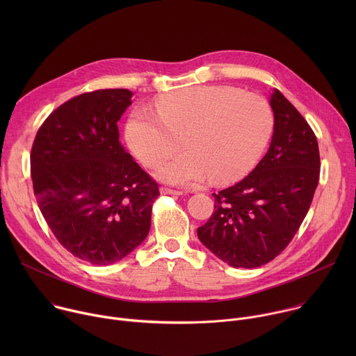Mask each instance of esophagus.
I'll list each match as a JSON object with an SVG mask.
<instances>
[{"mask_svg":"<svg viewBox=\"0 0 356 356\" xmlns=\"http://www.w3.org/2000/svg\"><path fill=\"white\" fill-rule=\"evenodd\" d=\"M161 193L162 194H172V195H181L183 191L181 190H173L169 187H161Z\"/></svg>","mask_w":356,"mask_h":356,"instance_id":"esophagus-1","label":"esophagus"}]
</instances>
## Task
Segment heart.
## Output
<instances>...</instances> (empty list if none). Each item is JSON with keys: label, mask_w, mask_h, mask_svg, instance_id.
I'll return each instance as SVG.
<instances>
[{"label": "heart", "mask_w": 356, "mask_h": 356, "mask_svg": "<svg viewBox=\"0 0 356 356\" xmlns=\"http://www.w3.org/2000/svg\"><path fill=\"white\" fill-rule=\"evenodd\" d=\"M158 113L136 110L125 128L132 154L170 184H193L210 175L227 183L246 175L268 146L275 118L268 101L228 86H195L163 95Z\"/></svg>", "instance_id": "heart-1"}]
</instances>
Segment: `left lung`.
I'll return each mask as SVG.
<instances>
[{"mask_svg": "<svg viewBox=\"0 0 356 356\" xmlns=\"http://www.w3.org/2000/svg\"><path fill=\"white\" fill-rule=\"evenodd\" d=\"M275 115L268 154L245 179L214 195V213L198 239L232 268H258L290 243L320 177L317 138L290 101L273 90Z\"/></svg>", "mask_w": 356, "mask_h": 356, "instance_id": "8db88e82", "label": "left lung"}]
</instances>
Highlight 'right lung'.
Instances as JSON below:
<instances>
[{
	"mask_svg": "<svg viewBox=\"0 0 356 356\" xmlns=\"http://www.w3.org/2000/svg\"><path fill=\"white\" fill-rule=\"evenodd\" d=\"M127 88L70 98L39 128L31 175L39 210L56 239L92 265H111L143 242L158 183L125 152L117 122Z\"/></svg>",
	"mask_w": 356,
	"mask_h": 356,
	"instance_id": "right-lung-1",
	"label": "right lung"
}]
</instances>
